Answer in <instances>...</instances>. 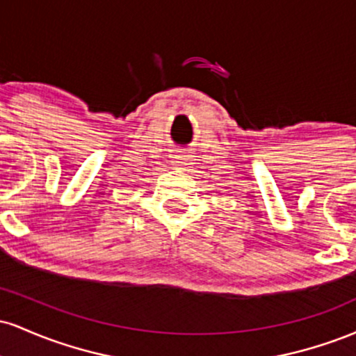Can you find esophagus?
I'll use <instances>...</instances> for the list:
<instances>
[{
	"mask_svg": "<svg viewBox=\"0 0 356 356\" xmlns=\"http://www.w3.org/2000/svg\"><path fill=\"white\" fill-rule=\"evenodd\" d=\"M187 165H189V162H187L186 155H175V157L172 159L174 169H186Z\"/></svg>",
	"mask_w": 356,
	"mask_h": 356,
	"instance_id": "esophagus-1",
	"label": "esophagus"
}]
</instances>
